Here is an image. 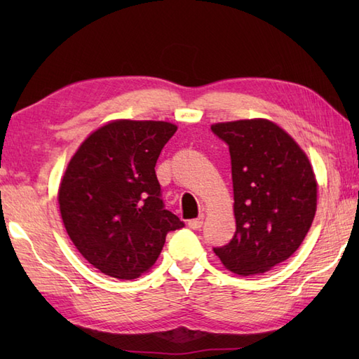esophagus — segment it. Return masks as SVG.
I'll use <instances>...</instances> for the list:
<instances>
[{"instance_id": "1", "label": "esophagus", "mask_w": 359, "mask_h": 359, "mask_svg": "<svg viewBox=\"0 0 359 359\" xmlns=\"http://www.w3.org/2000/svg\"><path fill=\"white\" fill-rule=\"evenodd\" d=\"M203 225V215H201L199 217L188 220V226L191 228V230H199V228Z\"/></svg>"}]
</instances>
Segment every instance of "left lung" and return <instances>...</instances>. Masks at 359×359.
<instances>
[{
	"instance_id": "1",
	"label": "left lung",
	"mask_w": 359,
	"mask_h": 359,
	"mask_svg": "<svg viewBox=\"0 0 359 359\" xmlns=\"http://www.w3.org/2000/svg\"><path fill=\"white\" fill-rule=\"evenodd\" d=\"M231 157L236 233L216 256L228 270L255 276L299 248L316 212L318 185L307 156L269 120L216 123Z\"/></svg>"
}]
</instances>
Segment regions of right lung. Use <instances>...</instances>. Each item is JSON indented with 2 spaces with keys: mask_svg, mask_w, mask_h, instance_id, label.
<instances>
[{
  "mask_svg": "<svg viewBox=\"0 0 359 359\" xmlns=\"http://www.w3.org/2000/svg\"><path fill=\"white\" fill-rule=\"evenodd\" d=\"M177 126L117 120L97 129L71 158L58 189L60 212L81 256L117 279L149 270L166 234L185 226L165 210L156 163Z\"/></svg>",
  "mask_w": 359,
  "mask_h": 359,
  "instance_id": "right-lung-1",
  "label": "right lung"
}]
</instances>
